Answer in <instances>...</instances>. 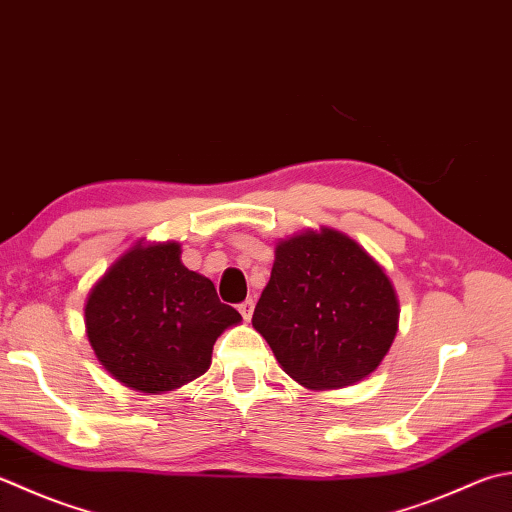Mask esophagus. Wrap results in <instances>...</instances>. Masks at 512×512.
I'll use <instances>...</instances> for the list:
<instances>
[{"instance_id":"1","label":"esophagus","mask_w":512,"mask_h":512,"mask_svg":"<svg viewBox=\"0 0 512 512\" xmlns=\"http://www.w3.org/2000/svg\"><path fill=\"white\" fill-rule=\"evenodd\" d=\"M253 308H255V302H253V299H246V302H242V304H239V313H242V317L246 319V322H248V319L250 317H253Z\"/></svg>"}]
</instances>
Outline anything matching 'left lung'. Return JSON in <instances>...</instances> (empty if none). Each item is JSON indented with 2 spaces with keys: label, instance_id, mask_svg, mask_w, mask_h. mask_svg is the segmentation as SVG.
I'll use <instances>...</instances> for the list:
<instances>
[{
  "label": "left lung",
  "instance_id": "obj_1",
  "mask_svg": "<svg viewBox=\"0 0 512 512\" xmlns=\"http://www.w3.org/2000/svg\"><path fill=\"white\" fill-rule=\"evenodd\" d=\"M397 319V295L382 266L350 237L324 228L277 246L253 326L295 382L322 390L373 373Z\"/></svg>",
  "mask_w": 512,
  "mask_h": 512
}]
</instances>
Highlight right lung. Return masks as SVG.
<instances>
[{
    "mask_svg": "<svg viewBox=\"0 0 512 512\" xmlns=\"http://www.w3.org/2000/svg\"><path fill=\"white\" fill-rule=\"evenodd\" d=\"M179 244L135 246L88 295V342L119 382L164 393L210 366L217 337L242 322L210 279L188 270Z\"/></svg>",
    "mask_w": 512,
    "mask_h": 512,
    "instance_id": "obj_1",
    "label": "right lung"
}]
</instances>
